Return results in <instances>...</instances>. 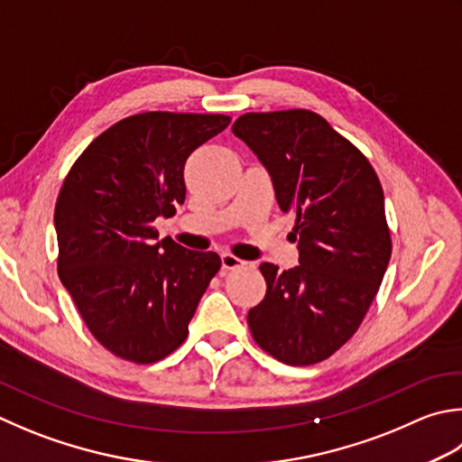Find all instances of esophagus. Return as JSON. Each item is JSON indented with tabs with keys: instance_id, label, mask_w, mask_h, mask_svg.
I'll list each match as a JSON object with an SVG mask.
<instances>
[{
	"instance_id": "obj_1",
	"label": "esophagus",
	"mask_w": 462,
	"mask_h": 462,
	"mask_svg": "<svg viewBox=\"0 0 462 462\" xmlns=\"http://www.w3.org/2000/svg\"><path fill=\"white\" fill-rule=\"evenodd\" d=\"M220 260H222V268L224 270H234V268H242L244 264H246V262L244 260H240V258H236L234 254H230V252H222V256H220Z\"/></svg>"
}]
</instances>
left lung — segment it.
<instances>
[{"label": "left lung", "instance_id": "obj_1", "mask_svg": "<svg viewBox=\"0 0 462 462\" xmlns=\"http://www.w3.org/2000/svg\"><path fill=\"white\" fill-rule=\"evenodd\" d=\"M232 132L296 218L298 266L260 264L266 296L248 312L250 332L280 363L316 365L358 330L383 282L393 250L383 186L360 150L310 110L244 114Z\"/></svg>", "mask_w": 462, "mask_h": 462}]
</instances>
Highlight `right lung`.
<instances>
[{"label":"right lung","instance_id":"1","mask_svg":"<svg viewBox=\"0 0 462 462\" xmlns=\"http://www.w3.org/2000/svg\"><path fill=\"white\" fill-rule=\"evenodd\" d=\"M228 124L222 114L130 116L99 134L63 180L58 274L116 356L152 365L174 352L220 270L216 252L158 240L153 222L184 204L188 156Z\"/></svg>","mask_w":462,"mask_h":462}]
</instances>
